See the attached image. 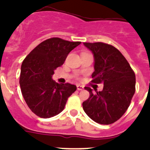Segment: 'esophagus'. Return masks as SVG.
Returning a JSON list of instances; mask_svg holds the SVG:
<instances>
[{
    "mask_svg": "<svg viewBox=\"0 0 150 150\" xmlns=\"http://www.w3.org/2000/svg\"><path fill=\"white\" fill-rule=\"evenodd\" d=\"M77 89L79 91H81V90H83L84 89V86H80V85H78L77 86Z\"/></svg>",
    "mask_w": 150,
    "mask_h": 150,
    "instance_id": "1",
    "label": "esophagus"
}]
</instances>
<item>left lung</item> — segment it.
Returning a JSON list of instances; mask_svg holds the SVG:
<instances>
[{
    "label": "left lung",
    "instance_id": "obj_1",
    "mask_svg": "<svg viewBox=\"0 0 150 150\" xmlns=\"http://www.w3.org/2000/svg\"><path fill=\"white\" fill-rule=\"evenodd\" d=\"M94 57L92 82L103 84L102 91L85 87L89 93L82 103L86 114L96 123L110 125L122 117L135 92V75L121 52L104 43H83Z\"/></svg>",
    "mask_w": 150,
    "mask_h": 150
}]
</instances>
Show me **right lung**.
Segmentation results:
<instances>
[{
  "instance_id": "obj_1",
  "label": "right lung",
  "mask_w": 150,
  "mask_h": 150,
  "mask_svg": "<svg viewBox=\"0 0 150 150\" xmlns=\"http://www.w3.org/2000/svg\"><path fill=\"white\" fill-rule=\"evenodd\" d=\"M80 43L57 37L48 39L34 48L22 62L19 80L22 96L29 109L40 117L49 118L60 114L77 89L70 83H57L52 75Z\"/></svg>"
}]
</instances>
